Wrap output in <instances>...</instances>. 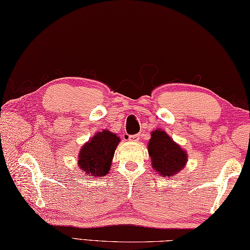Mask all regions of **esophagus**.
<instances>
[{
  "mask_svg": "<svg viewBox=\"0 0 250 250\" xmlns=\"http://www.w3.org/2000/svg\"><path fill=\"white\" fill-rule=\"evenodd\" d=\"M127 141L131 143H137L139 141V135L135 134V135H130L127 136Z\"/></svg>",
  "mask_w": 250,
  "mask_h": 250,
  "instance_id": "1",
  "label": "esophagus"
}]
</instances>
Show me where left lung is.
Wrapping results in <instances>:
<instances>
[{
  "mask_svg": "<svg viewBox=\"0 0 250 250\" xmlns=\"http://www.w3.org/2000/svg\"><path fill=\"white\" fill-rule=\"evenodd\" d=\"M147 145L153 169L164 178H172L188 163V152L162 129L151 132Z\"/></svg>",
  "mask_w": 250,
  "mask_h": 250,
  "instance_id": "obj_1",
  "label": "left lung"
}]
</instances>
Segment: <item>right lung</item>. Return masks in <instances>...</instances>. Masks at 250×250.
Instances as JSON below:
<instances>
[{
	"instance_id": "add662e5",
	"label": "right lung",
	"mask_w": 250,
	"mask_h": 250,
	"mask_svg": "<svg viewBox=\"0 0 250 250\" xmlns=\"http://www.w3.org/2000/svg\"><path fill=\"white\" fill-rule=\"evenodd\" d=\"M120 137L108 130L97 132L81 148L78 165L86 176L99 178L106 176L111 170L115 150Z\"/></svg>"
}]
</instances>
